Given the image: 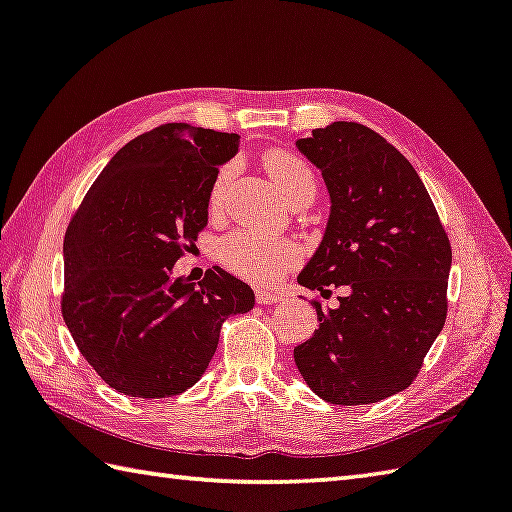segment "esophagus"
<instances>
[{
    "label": "esophagus",
    "instance_id": "obj_1",
    "mask_svg": "<svg viewBox=\"0 0 512 512\" xmlns=\"http://www.w3.org/2000/svg\"><path fill=\"white\" fill-rule=\"evenodd\" d=\"M257 302L259 304H277L282 302V295L280 293H273V291H257Z\"/></svg>",
    "mask_w": 512,
    "mask_h": 512
}]
</instances>
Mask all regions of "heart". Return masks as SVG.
Listing matches in <instances>:
<instances>
[{
    "label": "heart",
    "instance_id": "obj_1",
    "mask_svg": "<svg viewBox=\"0 0 512 512\" xmlns=\"http://www.w3.org/2000/svg\"><path fill=\"white\" fill-rule=\"evenodd\" d=\"M264 167L275 181L277 190L282 192V197L291 206H295V203H306L309 206L315 199L318 179H315L311 165L297 154L271 150L264 156ZM232 174H235V165L232 163L219 167L208 194L210 210H217L224 203ZM217 257L228 271L241 275L244 280L255 284H271L280 280L288 268L300 264L302 248L293 239H271L250 230H235L219 241Z\"/></svg>",
    "mask_w": 512,
    "mask_h": 512
}]
</instances>
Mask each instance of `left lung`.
Returning a JSON list of instances; mask_svg holds the SVG:
<instances>
[{"label":"left lung","instance_id":"left-lung-1","mask_svg":"<svg viewBox=\"0 0 512 512\" xmlns=\"http://www.w3.org/2000/svg\"><path fill=\"white\" fill-rule=\"evenodd\" d=\"M322 172L331 212L297 282L342 286L338 309L293 349L315 394L369 405L412 385L448 315L450 239L412 163L360 123H331L295 143ZM329 293V291H327Z\"/></svg>","mask_w":512,"mask_h":512}]
</instances>
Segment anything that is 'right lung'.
<instances>
[{
	"label": "right lung",
	"instance_id": "1",
	"mask_svg": "<svg viewBox=\"0 0 512 512\" xmlns=\"http://www.w3.org/2000/svg\"><path fill=\"white\" fill-rule=\"evenodd\" d=\"M239 136L167 123L136 136L91 185L64 235L62 318L96 374L134 398L176 396L208 369L253 288L210 268L172 280L208 226V194Z\"/></svg>",
	"mask_w": 512,
	"mask_h": 512
}]
</instances>
